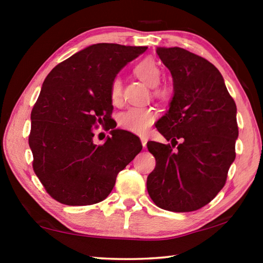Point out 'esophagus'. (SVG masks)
<instances>
[{
  "label": "esophagus",
  "mask_w": 263,
  "mask_h": 263,
  "mask_svg": "<svg viewBox=\"0 0 263 263\" xmlns=\"http://www.w3.org/2000/svg\"><path fill=\"white\" fill-rule=\"evenodd\" d=\"M140 141H141L142 147L146 148V145H147V138H146V137H141V138H140Z\"/></svg>",
  "instance_id": "esophagus-1"
}]
</instances>
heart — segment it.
<instances>
[{
	"instance_id": "obj_1",
	"label": "heart",
	"mask_w": 263,
	"mask_h": 263,
	"mask_svg": "<svg viewBox=\"0 0 263 263\" xmlns=\"http://www.w3.org/2000/svg\"><path fill=\"white\" fill-rule=\"evenodd\" d=\"M133 72L140 81L148 87L157 86L161 78V70L153 59H144L138 62ZM154 95L161 100H166L168 90L166 88L159 87L154 90ZM110 99L115 104L119 103L122 100V81L119 78L114 79L110 84ZM154 121L155 111L152 108H131L121 115L119 125L124 130L136 135H146Z\"/></svg>"
}]
</instances>
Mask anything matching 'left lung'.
I'll return each mask as SVG.
<instances>
[{
  "label": "left lung",
  "instance_id": "1",
  "mask_svg": "<svg viewBox=\"0 0 263 263\" xmlns=\"http://www.w3.org/2000/svg\"><path fill=\"white\" fill-rule=\"evenodd\" d=\"M157 53L174 86L169 109L157 125L172 146L147 142L157 161L147 191L163 210L195 211L225 185L239 135L237 105L220 72L206 59L181 47H158Z\"/></svg>",
  "mask_w": 263,
  "mask_h": 263
}]
</instances>
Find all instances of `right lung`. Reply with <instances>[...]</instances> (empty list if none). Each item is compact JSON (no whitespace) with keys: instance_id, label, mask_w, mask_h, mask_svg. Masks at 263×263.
<instances>
[{"instance_id":"1","label":"right lung","mask_w":263,"mask_h":263,"mask_svg":"<svg viewBox=\"0 0 263 263\" xmlns=\"http://www.w3.org/2000/svg\"><path fill=\"white\" fill-rule=\"evenodd\" d=\"M146 50L94 44L60 62L46 77L31 111L29 145L35 175L55 201L66 205L103 201L118 173L141 151L137 136L118 128L103 145H95L92 138L94 128L108 124L112 112V80Z\"/></svg>"}]
</instances>
